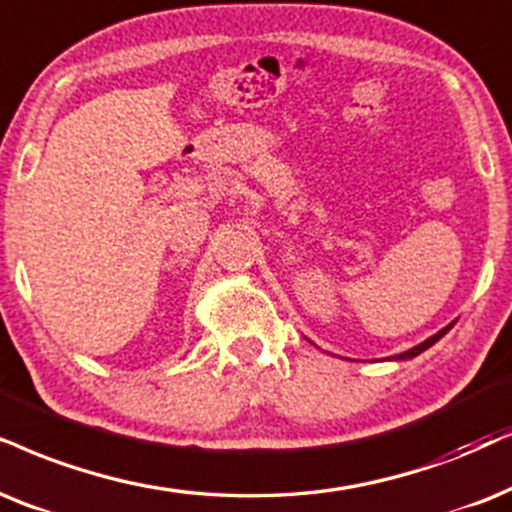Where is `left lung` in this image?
<instances>
[{
    "label": "left lung",
    "mask_w": 512,
    "mask_h": 512,
    "mask_svg": "<svg viewBox=\"0 0 512 512\" xmlns=\"http://www.w3.org/2000/svg\"><path fill=\"white\" fill-rule=\"evenodd\" d=\"M451 326H454V323H451ZM451 326H446V328H442V331H439L437 335H432V338H428V340H425V342H420V345H418V347H413V349H409V352L399 354V357H397V359H411V357H418V354H420V352H425V349H428V347H432V345H435V342H437L439 338H442V335H444V333H449V331H451Z\"/></svg>",
    "instance_id": "left-lung-1"
}]
</instances>
